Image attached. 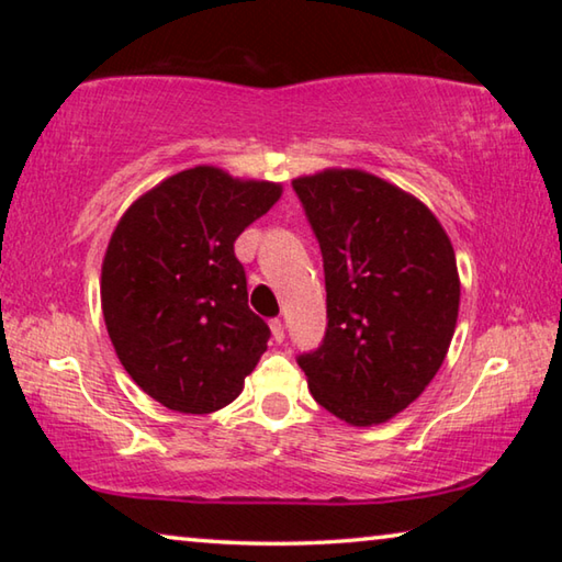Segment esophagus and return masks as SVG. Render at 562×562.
I'll use <instances>...</instances> for the list:
<instances>
[{
    "mask_svg": "<svg viewBox=\"0 0 562 562\" xmlns=\"http://www.w3.org/2000/svg\"><path fill=\"white\" fill-rule=\"evenodd\" d=\"M270 329H272V339L274 341H282L284 339V325H282L280 317L270 322Z\"/></svg>",
    "mask_w": 562,
    "mask_h": 562,
    "instance_id": "1",
    "label": "esophagus"
}]
</instances>
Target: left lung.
<instances>
[{"mask_svg":"<svg viewBox=\"0 0 562 562\" xmlns=\"http://www.w3.org/2000/svg\"><path fill=\"white\" fill-rule=\"evenodd\" d=\"M325 260L327 335L297 364L319 406L376 426L416 402L451 347L461 280L429 205L361 168L292 180Z\"/></svg>","mask_w":562,"mask_h":562,"instance_id":"1","label":"left lung"}]
</instances>
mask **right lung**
<instances>
[{"instance_id": "right-lung-1", "label": "right lung", "mask_w": 562, "mask_h": 562, "mask_svg": "<svg viewBox=\"0 0 562 562\" xmlns=\"http://www.w3.org/2000/svg\"><path fill=\"white\" fill-rule=\"evenodd\" d=\"M280 195L282 183L195 166L148 188L113 227L103 322L123 369L158 404L213 414L240 396L270 327L247 307L233 245Z\"/></svg>"}]
</instances>
